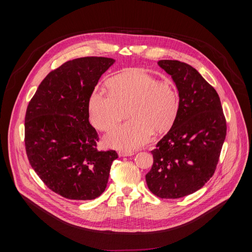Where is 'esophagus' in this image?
Instances as JSON below:
<instances>
[{"mask_svg":"<svg viewBox=\"0 0 252 252\" xmlns=\"http://www.w3.org/2000/svg\"><path fill=\"white\" fill-rule=\"evenodd\" d=\"M133 155H134V153L131 152V151H121V152H119L120 157H131Z\"/></svg>","mask_w":252,"mask_h":252,"instance_id":"obj_1","label":"esophagus"}]
</instances>
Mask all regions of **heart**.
<instances>
[{
  "label": "heart",
  "instance_id": "b5f03b06",
  "mask_svg": "<svg viewBox=\"0 0 252 252\" xmlns=\"http://www.w3.org/2000/svg\"><path fill=\"white\" fill-rule=\"evenodd\" d=\"M110 91H94L89 101L92 124L109 132L128 115L131 119L105 138L106 146L131 150L142 147L153 132L166 131L179 107L178 91L143 69L124 71L109 81Z\"/></svg>",
  "mask_w": 252,
  "mask_h": 252
}]
</instances>
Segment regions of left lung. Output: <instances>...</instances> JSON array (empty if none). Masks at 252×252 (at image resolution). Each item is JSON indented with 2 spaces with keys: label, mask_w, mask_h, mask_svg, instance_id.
<instances>
[{
  "label": "left lung",
  "mask_w": 252,
  "mask_h": 252,
  "mask_svg": "<svg viewBox=\"0 0 252 252\" xmlns=\"http://www.w3.org/2000/svg\"><path fill=\"white\" fill-rule=\"evenodd\" d=\"M171 76L179 107L169 131L152 151L154 163L147 173L150 190L160 198H179L200 189L213 175L226 135L220 98L191 65L161 60Z\"/></svg>",
  "instance_id": "left-lung-1"
}]
</instances>
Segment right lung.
<instances>
[{"label": "right lung", "instance_id": "add662e5", "mask_svg": "<svg viewBox=\"0 0 252 252\" xmlns=\"http://www.w3.org/2000/svg\"><path fill=\"white\" fill-rule=\"evenodd\" d=\"M115 60L86 57L63 63L43 80L29 102L25 146L31 166L63 197L91 200L105 189L116 151L99 152L89 122V101Z\"/></svg>", "mask_w": 252, "mask_h": 252}]
</instances>
